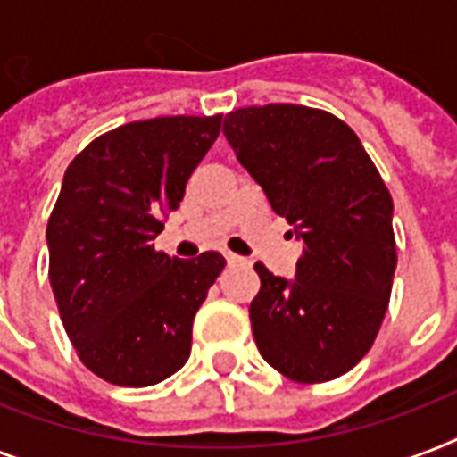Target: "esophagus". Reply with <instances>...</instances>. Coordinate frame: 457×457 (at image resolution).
Masks as SVG:
<instances>
[{
	"label": "esophagus",
	"instance_id": "esophagus-1",
	"mask_svg": "<svg viewBox=\"0 0 457 457\" xmlns=\"http://www.w3.org/2000/svg\"><path fill=\"white\" fill-rule=\"evenodd\" d=\"M225 261H228V265H239L244 263L242 256H237V253H225Z\"/></svg>",
	"mask_w": 457,
	"mask_h": 457
}]
</instances>
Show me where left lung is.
I'll return each instance as SVG.
<instances>
[{
	"label": "left lung",
	"mask_w": 457,
	"mask_h": 457,
	"mask_svg": "<svg viewBox=\"0 0 457 457\" xmlns=\"http://www.w3.org/2000/svg\"><path fill=\"white\" fill-rule=\"evenodd\" d=\"M237 161L272 211L303 239L296 278L256 263L253 339L265 361L301 384L337 379L375 344L396 270L394 201L361 139L332 113L296 104L225 116Z\"/></svg>",
	"instance_id": "8db88e82"
}]
</instances>
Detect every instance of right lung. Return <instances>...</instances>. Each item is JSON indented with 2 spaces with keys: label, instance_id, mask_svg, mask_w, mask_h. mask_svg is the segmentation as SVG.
I'll use <instances>...</instances> for the list:
<instances>
[{
  "label": "right lung",
  "instance_id": "right-lung-1",
  "mask_svg": "<svg viewBox=\"0 0 457 457\" xmlns=\"http://www.w3.org/2000/svg\"><path fill=\"white\" fill-rule=\"evenodd\" d=\"M222 116L120 125L71 161L46 222L49 282L80 361L116 386H152L192 351V322L225 258L154 249Z\"/></svg>",
  "mask_w": 457,
  "mask_h": 457
}]
</instances>
